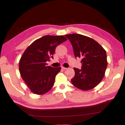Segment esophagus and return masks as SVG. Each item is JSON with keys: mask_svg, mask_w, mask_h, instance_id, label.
Returning <instances> with one entry per match:
<instances>
[{"mask_svg": "<svg viewBox=\"0 0 125 125\" xmlns=\"http://www.w3.org/2000/svg\"><path fill=\"white\" fill-rule=\"evenodd\" d=\"M62 69H64V70H65V69H67L68 68H66V67H62Z\"/></svg>", "mask_w": 125, "mask_h": 125, "instance_id": "obj_1", "label": "esophagus"}]
</instances>
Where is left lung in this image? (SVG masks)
I'll return each mask as SVG.
<instances>
[{
	"instance_id": "obj_1",
	"label": "left lung",
	"mask_w": 125,
	"mask_h": 125,
	"mask_svg": "<svg viewBox=\"0 0 125 125\" xmlns=\"http://www.w3.org/2000/svg\"><path fill=\"white\" fill-rule=\"evenodd\" d=\"M73 45L75 57L81 58V69L74 68L73 84L83 91L92 89L103 79L107 66L106 52L92 38L79 34L65 35Z\"/></svg>"
}]
</instances>
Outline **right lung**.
<instances>
[{
    "label": "right lung",
    "instance_id": "add662e5",
    "mask_svg": "<svg viewBox=\"0 0 125 125\" xmlns=\"http://www.w3.org/2000/svg\"><path fill=\"white\" fill-rule=\"evenodd\" d=\"M67 40L62 35H45L35 40L26 49L19 63L22 79L33 93L42 95L53 86L61 67L47 66L53 58L56 47Z\"/></svg>",
    "mask_w": 125,
    "mask_h": 125
}]
</instances>
